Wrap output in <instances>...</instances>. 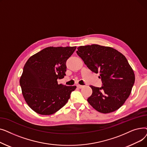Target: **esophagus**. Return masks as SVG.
Listing matches in <instances>:
<instances>
[{
  "instance_id": "1",
  "label": "esophagus",
  "mask_w": 147,
  "mask_h": 147,
  "mask_svg": "<svg viewBox=\"0 0 147 147\" xmlns=\"http://www.w3.org/2000/svg\"><path fill=\"white\" fill-rule=\"evenodd\" d=\"M77 87H78V88H79V89H82V88L83 87V86L80 85V84H78V85H77Z\"/></svg>"
}]
</instances>
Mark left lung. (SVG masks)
Instances as JSON below:
<instances>
[{
  "label": "left lung",
  "mask_w": 147,
  "mask_h": 147,
  "mask_svg": "<svg viewBox=\"0 0 147 147\" xmlns=\"http://www.w3.org/2000/svg\"><path fill=\"white\" fill-rule=\"evenodd\" d=\"M77 53L84 64L99 73L102 86H90L92 94L88 98L96 111L109 113L118 110L129 96L135 83V74L126 57L111 47L98 45L81 46Z\"/></svg>",
  "instance_id": "8db88e82"
}]
</instances>
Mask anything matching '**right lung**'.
Segmentation results:
<instances>
[{
  "label": "right lung",
  "instance_id": "add662e5",
  "mask_svg": "<svg viewBox=\"0 0 147 147\" xmlns=\"http://www.w3.org/2000/svg\"><path fill=\"white\" fill-rule=\"evenodd\" d=\"M76 46L48 47L26 62L20 80L22 94L28 105L36 113L51 115L63 107L76 86L58 84L64 78L66 61Z\"/></svg>",
  "mask_w": 147,
  "mask_h": 147
}]
</instances>
